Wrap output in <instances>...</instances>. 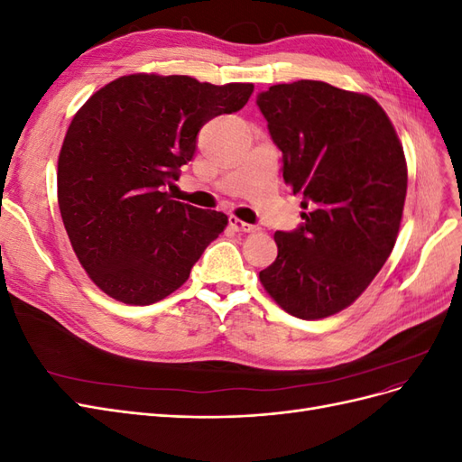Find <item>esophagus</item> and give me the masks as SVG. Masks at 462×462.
Wrapping results in <instances>:
<instances>
[{"instance_id": "1", "label": "esophagus", "mask_w": 462, "mask_h": 462, "mask_svg": "<svg viewBox=\"0 0 462 462\" xmlns=\"http://www.w3.org/2000/svg\"><path fill=\"white\" fill-rule=\"evenodd\" d=\"M229 227H231L233 231H236V233H254V231H256L254 226H250V223H245L243 219L235 217V216L229 217Z\"/></svg>"}]
</instances>
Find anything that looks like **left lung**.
I'll return each mask as SVG.
<instances>
[{
	"instance_id": "1",
	"label": "left lung",
	"mask_w": 462,
	"mask_h": 462,
	"mask_svg": "<svg viewBox=\"0 0 462 462\" xmlns=\"http://www.w3.org/2000/svg\"><path fill=\"white\" fill-rule=\"evenodd\" d=\"M258 107L304 209L297 231L273 235L277 258L260 283L291 316H333L368 289L395 246L409 179L402 144L372 96L324 80L270 87Z\"/></svg>"
}]
</instances>
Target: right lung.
Masks as SVG:
<instances>
[{"label":"right lung","instance_id":"1","mask_svg":"<svg viewBox=\"0 0 462 462\" xmlns=\"http://www.w3.org/2000/svg\"><path fill=\"white\" fill-rule=\"evenodd\" d=\"M253 82L216 87L187 75L134 73L82 106L58 158V204L94 285L125 304H153L183 285L227 216L171 200L202 125L239 111Z\"/></svg>","mask_w":462,"mask_h":462}]
</instances>
